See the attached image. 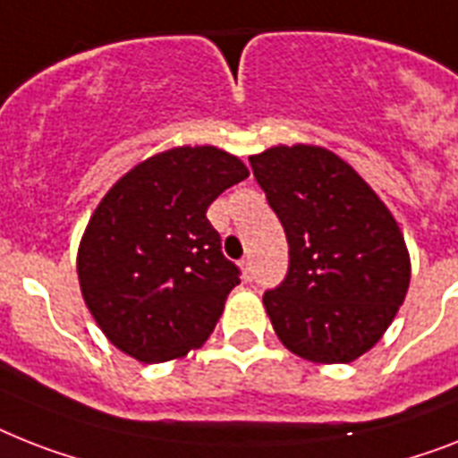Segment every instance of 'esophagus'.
<instances>
[{"mask_svg":"<svg viewBox=\"0 0 458 458\" xmlns=\"http://www.w3.org/2000/svg\"><path fill=\"white\" fill-rule=\"evenodd\" d=\"M240 267H242V275H244V280H251L254 277V266H251V259H242L240 261Z\"/></svg>","mask_w":458,"mask_h":458,"instance_id":"esophagus-1","label":"esophagus"}]
</instances>
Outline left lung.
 <instances>
[{"label": "left lung", "instance_id": "1", "mask_svg": "<svg viewBox=\"0 0 458 458\" xmlns=\"http://www.w3.org/2000/svg\"><path fill=\"white\" fill-rule=\"evenodd\" d=\"M249 165L289 242L287 275L263 293L275 334L310 362H352L388 329L410 287L395 218L325 148L277 145Z\"/></svg>", "mask_w": 458, "mask_h": 458}]
</instances>
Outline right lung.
<instances>
[{
	"label": "right lung",
	"mask_w": 458,
	"mask_h": 458,
	"mask_svg": "<svg viewBox=\"0 0 458 458\" xmlns=\"http://www.w3.org/2000/svg\"><path fill=\"white\" fill-rule=\"evenodd\" d=\"M249 176L228 152L174 148L133 166L81 237V296L110 341L140 362L181 358L209 338L240 267L221 251L209 204Z\"/></svg>",
	"instance_id": "obj_1"
}]
</instances>
